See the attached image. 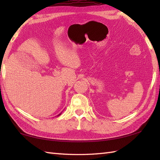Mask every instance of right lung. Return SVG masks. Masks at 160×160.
Wrapping results in <instances>:
<instances>
[{
  "label": "right lung",
  "mask_w": 160,
  "mask_h": 160,
  "mask_svg": "<svg viewBox=\"0 0 160 160\" xmlns=\"http://www.w3.org/2000/svg\"><path fill=\"white\" fill-rule=\"evenodd\" d=\"M61 115V114H60H60H59V115Z\"/></svg>",
  "instance_id": "obj_1"
}]
</instances>
